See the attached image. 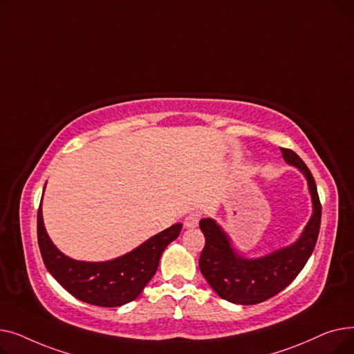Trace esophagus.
Returning <instances> with one entry per match:
<instances>
[{
  "label": "esophagus",
  "mask_w": 354,
  "mask_h": 354,
  "mask_svg": "<svg viewBox=\"0 0 354 354\" xmlns=\"http://www.w3.org/2000/svg\"><path fill=\"white\" fill-rule=\"evenodd\" d=\"M199 219H201L199 214H191V215H188L187 218H185L183 225H185V228H188V230L196 228L198 224H199Z\"/></svg>",
  "instance_id": "34e87169"
}]
</instances>
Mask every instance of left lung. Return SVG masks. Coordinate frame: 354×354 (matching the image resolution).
Here are the masks:
<instances>
[{
	"instance_id": "obj_1",
	"label": "left lung",
	"mask_w": 354,
	"mask_h": 354,
	"mask_svg": "<svg viewBox=\"0 0 354 354\" xmlns=\"http://www.w3.org/2000/svg\"><path fill=\"white\" fill-rule=\"evenodd\" d=\"M281 153L306 178L313 207L308 222L294 243L264 255L245 257L234 247L230 234L215 219L205 218L199 222L205 235L199 270L221 299L234 304H258L283 291L304 268L317 243L322 205L314 178L295 152L281 149Z\"/></svg>"
}]
</instances>
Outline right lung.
<instances>
[{
	"label": "right lung",
	"instance_id": "1",
	"mask_svg": "<svg viewBox=\"0 0 354 354\" xmlns=\"http://www.w3.org/2000/svg\"><path fill=\"white\" fill-rule=\"evenodd\" d=\"M41 203L37 215V235L46 268L73 297L93 306L119 307L138 299L155 275L162 252L182 230V224H175L109 261H79L54 245L44 227Z\"/></svg>",
	"mask_w": 354,
	"mask_h": 354
}]
</instances>
